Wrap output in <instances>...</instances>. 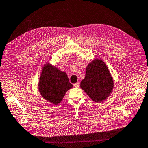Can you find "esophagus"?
I'll list each match as a JSON object with an SVG mask.
<instances>
[{"label":"esophagus","instance_id":"esophagus-1","mask_svg":"<svg viewBox=\"0 0 148 148\" xmlns=\"http://www.w3.org/2000/svg\"><path fill=\"white\" fill-rule=\"evenodd\" d=\"M79 82H77V83H74V87H79Z\"/></svg>","mask_w":148,"mask_h":148}]
</instances>
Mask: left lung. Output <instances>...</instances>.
Wrapping results in <instances>:
<instances>
[{
    "label": "left lung",
    "mask_w": 148,
    "mask_h": 148,
    "mask_svg": "<svg viewBox=\"0 0 148 148\" xmlns=\"http://www.w3.org/2000/svg\"><path fill=\"white\" fill-rule=\"evenodd\" d=\"M80 86L96 103L102 102L109 96L114 88V81L102 60L96 59L89 63Z\"/></svg>",
    "instance_id": "obj_1"
}]
</instances>
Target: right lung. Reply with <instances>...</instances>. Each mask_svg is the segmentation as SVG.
Returning a JSON list of instances; mask_svg holds the SVG:
<instances>
[{
	"label": "right lung",
	"mask_w": 148,
	"mask_h": 148,
	"mask_svg": "<svg viewBox=\"0 0 148 148\" xmlns=\"http://www.w3.org/2000/svg\"><path fill=\"white\" fill-rule=\"evenodd\" d=\"M72 87L67 75L49 63L43 67L40 77L38 88L42 96L49 102L57 105L65 93Z\"/></svg>",
	"instance_id": "add662e5"
}]
</instances>
